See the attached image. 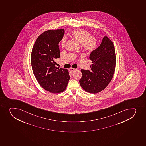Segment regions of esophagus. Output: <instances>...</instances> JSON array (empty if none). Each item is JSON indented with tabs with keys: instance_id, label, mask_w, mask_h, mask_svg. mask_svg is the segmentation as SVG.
I'll use <instances>...</instances> for the list:
<instances>
[{
	"instance_id": "1",
	"label": "esophagus",
	"mask_w": 146,
	"mask_h": 146,
	"mask_svg": "<svg viewBox=\"0 0 146 146\" xmlns=\"http://www.w3.org/2000/svg\"><path fill=\"white\" fill-rule=\"evenodd\" d=\"M77 70V69H76V68H70V69H69V70H70V71L71 72H72V73H73V72H75L76 70Z\"/></svg>"
}]
</instances>
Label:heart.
<instances>
[{
  "instance_id": "1",
  "label": "heart",
  "mask_w": 146,
  "mask_h": 146,
  "mask_svg": "<svg viewBox=\"0 0 146 146\" xmlns=\"http://www.w3.org/2000/svg\"><path fill=\"white\" fill-rule=\"evenodd\" d=\"M73 38L81 43V46L88 51H92L96 48L98 45V39L96 36H91V33L84 29H78L73 31L71 33ZM66 38L62 39V46H64L66 42Z\"/></svg>"
}]
</instances>
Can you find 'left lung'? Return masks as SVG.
I'll use <instances>...</instances> for the list:
<instances>
[{
  "instance_id": "8db88e82",
  "label": "left lung",
  "mask_w": 146,
  "mask_h": 146,
  "mask_svg": "<svg viewBox=\"0 0 146 146\" xmlns=\"http://www.w3.org/2000/svg\"><path fill=\"white\" fill-rule=\"evenodd\" d=\"M90 59L92 63L90 70L81 69L80 83L84 90L95 94L104 90L114 75L116 56L113 42L104 36L98 48L91 52Z\"/></svg>"
}]
</instances>
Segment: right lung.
<instances>
[{
  "instance_id": "right-lung-1",
  "label": "right lung",
  "mask_w": 146,
  "mask_h": 146,
  "mask_svg": "<svg viewBox=\"0 0 146 146\" xmlns=\"http://www.w3.org/2000/svg\"><path fill=\"white\" fill-rule=\"evenodd\" d=\"M64 33V29L43 32L31 52V63L35 78L44 90L53 93L64 91L70 78L68 69L56 66V59L60 57L58 43Z\"/></svg>"
}]
</instances>
